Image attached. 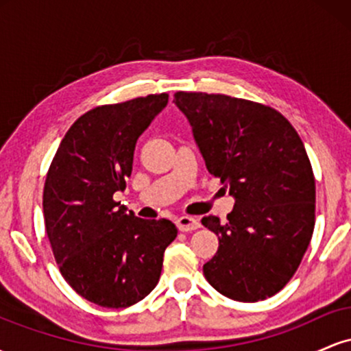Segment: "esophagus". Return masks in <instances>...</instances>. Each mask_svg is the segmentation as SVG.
<instances>
[{"label": "esophagus", "mask_w": 351, "mask_h": 351, "mask_svg": "<svg viewBox=\"0 0 351 351\" xmlns=\"http://www.w3.org/2000/svg\"><path fill=\"white\" fill-rule=\"evenodd\" d=\"M176 226H178L180 231L183 232H188V231H195V229H198L201 224L198 219H195V217L191 216H181L176 219Z\"/></svg>", "instance_id": "34e87169"}]
</instances>
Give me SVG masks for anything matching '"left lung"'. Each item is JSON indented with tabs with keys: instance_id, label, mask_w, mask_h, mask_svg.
<instances>
[{
	"instance_id": "left-lung-1",
	"label": "left lung",
	"mask_w": 351,
	"mask_h": 351,
	"mask_svg": "<svg viewBox=\"0 0 351 351\" xmlns=\"http://www.w3.org/2000/svg\"><path fill=\"white\" fill-rule=\"evenodd\" d=\"M208 171L236 199L226 223L204 216L219 247L203 265L217 292L272 297L292 279L315 226V178L299 134L276 108L204 92H176Z\"/></svg>"
}]
</instances>
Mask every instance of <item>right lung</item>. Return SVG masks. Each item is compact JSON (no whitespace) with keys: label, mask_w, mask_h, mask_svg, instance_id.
Instances as JSON below:
<instances>
[{"label":"right lung","mask_w":351,"mask_h":351,"mask_svg":"<svg viewBox=\"0 0 351 351\" xmlns=\"http://www.w3.org/2000/svg\"><path fill=\"white\" fill-rule=\"evenodd\" d=\"M167 104L168 94H152L86 112L47 171L43 211L56 263L67 284L100 307L145 299L178 234L171 221L140 219L114 201L132 175L136 140Z\"/></svg>","instance_id":"add662e5"}]
</instances>
